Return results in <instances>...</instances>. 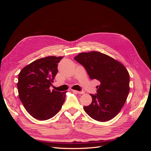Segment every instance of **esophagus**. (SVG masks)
<instances>
[{"label": "esophagus", "instance_id": "obj_1", "mask_svg": "<svg viewBox=\"0 0 151 151\" xmlns=\"http://www.w3.org/2000/svg\"><path fill=\"white\" fill-rule=\"evenodd\" d=\"M72 91H73V92H74V93H77V94H84V91H76V90H72Z\"/></svg>", "mask_w": 151, "mask_h": 151}]
</instances>
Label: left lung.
I'll list each match as a JSON object with an SVG mask.
<instances>
[{"instance_id":"left-lung-1","label":"left lung","mask_w":151,"mask_h":151,"mask_svg":"<svg viewBox=\"0 0 151 151\" xmlns=\"http://www.w3.org/2000/svg\"><path fill=\"white\" fill-rule=\"evenodd\" d=\"M74 59L83 65L91 79H96L97 94H90V105L84 106L94 120L106 122L116 116L124 105L130 91L129 72L122 63L99 52L80 53Z\"/></svg>"}]
</instances>
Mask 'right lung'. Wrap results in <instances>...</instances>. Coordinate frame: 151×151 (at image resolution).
I'll use <instances>...</instances> for the list:
<instances>
[{
    "label": "right lung",
    "instance_id": "add662e5",
    "mask_svg": "<svg viewBox=\"0 0 151 151\" xmlns=\"http://www.w3.org/2000/svg\"><path fill=\"white\" fill-rule=\"evenodd\" d=\"M63 57L50 56L31 62L21 70L17 84L19 98L30 115L40 120L53 117L60 110L66 92L50 89Z\"/></svg>",
    "mask_w": 151,
    "mask_h": 151
}]
</instances>
